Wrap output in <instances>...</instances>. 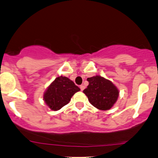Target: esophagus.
<instances>
[{
	"label": "esophagus",
	"instance_id": "esophagus-1",
	"mask_svg": "<svg viewBox=\"0 0 158 158\" xmlns=\"http://www.w3.org/2000/svg\"><path fill=\"white\" fill-rule=\"evenodd\" d=\"M79 87H80V89H81V91H82V90H84V89H85V86H84V85H80V86H79Z\"/></svg>",
	"mask_w": 158,
	"mask_h": 158
}]
</instances>
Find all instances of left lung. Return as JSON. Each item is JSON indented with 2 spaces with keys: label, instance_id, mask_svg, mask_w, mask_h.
Segmentation results:
<instances>
[{
  "label": "left lung",
  "instance_id": "8db88e82",
  "mask_svg": "<svg viewBox=\"0 0 158 158\" xmlns=\"http://www.w3.org/2000/svg\"><path fill=\"white\" fill-rule=\"evenodd\" d=\"M89 82L83 93L88 98L89 103L98 109L106 111L110 109L119 97V89L112 81L101 76L87 78Z\"/></svg>",
  "mask_w": 158,
  "mask_h": 158
}]
</instances>
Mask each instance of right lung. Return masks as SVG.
<instances>
[{"label":"right lung","mask_w":158,"mask_h":158,"mask_svg":"<svg viewBox=\"0 0 158 158\" xmlns=\"http://www.w3.org/2000/svg\"><path fill=\"white\" fill-rule=\"evenodd\" d=\"M80 89L68 77H57L44 93V101L52 111L60 109L71 101V98Z\"/></svg>","instance_id":"obj_1"}]
</instances>
